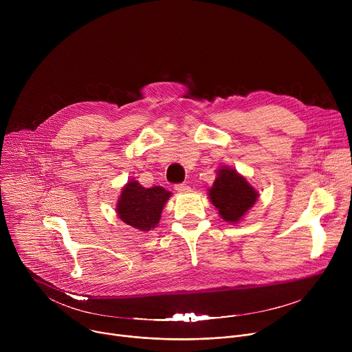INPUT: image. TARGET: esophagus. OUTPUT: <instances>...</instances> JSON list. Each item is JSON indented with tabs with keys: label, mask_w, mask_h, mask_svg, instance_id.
Returning <instances> with one entry per match:
<instances>
[{
	"label": "esophagus",
	"mask_w": 352,
	"mask_h": 352,
	"mask_svg": "<svg viewBox=\"0 0 352 352\" xmlns=\"http://www.w3.org/2000/svg\"><path fill=\"white\" fill-rule=\"evenodd\" d=\"M174 189H175L177 192H181V193L190 192V186H188L186 184H177V185L174 186Z\"/></svg>",
	"instance_id": "obj_1"
}]
</instances>
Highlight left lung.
<instances>
[{
  "mask_svg": "<svg viewBox=\"0 0 352 352\" xmlns=\"http://www.w3.org/2000/svg\"><path fill=\"white\" fill-rule=\"evenodd\" d=\"M208 195L219 216L230 224H238L259 197V192L243 175L226 166L217 170Z\"/></svg>",
  "mask_w": 352,
  "mask_h": 352,
  "instance_id": "1",
  "label": "left lung"
}]
</instances>
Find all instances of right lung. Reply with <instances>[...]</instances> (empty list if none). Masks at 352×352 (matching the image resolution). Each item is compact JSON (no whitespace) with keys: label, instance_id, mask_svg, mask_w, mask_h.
Listing matches in <instances>:
<instances>
[{"label":"right lung","instance_id":"1","mask_svg":"<svg viewBox=\"0 0 352 352\" xmlns=\"http://www.w3.org/2000/svg\"><path fill=\"white\" fill-rule=\"evenodd\" d=\"M170 197L171 192L163 186L144 188L138 181L129 179L121 189L116 210L125 224L147 232L157 227Z\"/></svg>","mask_w":352,"mask_h":352}]
</instances>
